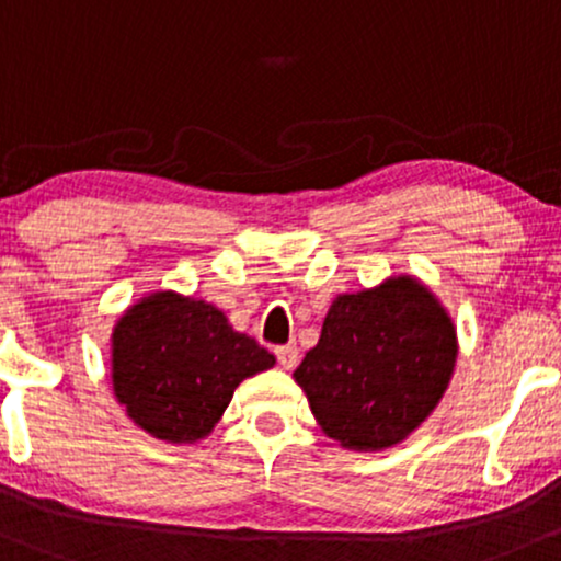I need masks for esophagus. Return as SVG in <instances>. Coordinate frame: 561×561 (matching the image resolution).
Listing matches in <instances>:
<instances>
[{
  "instance_id": "obj_1",
  "label": "esophagus",
  "mask_w": 561,
  "mask_h": 561,
  "mask_svg": "<svg viewBox=\"0 0 561 561\" xmlns=\"http://www.w3.org/2000/svg\"><path fill=\"white\" fill-rule=\"evenodd\" d=\"M275 357H278L280 368L291 370L294 365L299 363V350L294 347V344H286V347H278V350H275Z\"/></svg>"
}]
</instances>
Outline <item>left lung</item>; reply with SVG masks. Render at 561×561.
Returning a JSON list of instances; mask_svg holds the SVG:
<instances>
[{"mask_svg":"<svg viewBox=\"0 0 561 561\" xmlns=\"http://www.w3.org/2000/svg\"><path fill=\"white\" fill-rule=\"evenodd\" d=\"M458 342L448 310L411 275L331 301L294 379L320 430L350 450L402 443L443 400Z\"/></svg>","mask_w":561,"mask_h":561,"instance_id":"8db88e82","label":"left lung"}]
</instances>
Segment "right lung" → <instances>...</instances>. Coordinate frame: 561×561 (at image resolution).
Masks as SVG:
<instances>
[{"label":"right lung","instance_id":"right-lung-1","mask_svg":"<svg viewBox=\"0 0 561 561\" xmlns=\"http://www.w3.org/2000/svg\"><path fill=\"white\" fill-rule=\"evenodd\" d=\"M275 357L204 299L156 291L111 333V381L127 416L150 437L198 443L222 419L243 379Z\"/></svg>","mask_w":561,"mask_h":561}]
</instances>
